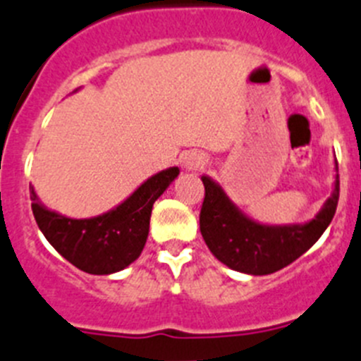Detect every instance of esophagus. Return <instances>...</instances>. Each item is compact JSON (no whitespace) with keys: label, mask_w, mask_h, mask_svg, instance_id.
I'll return each instance as SVG.
<instances>
[{"label":"esophagus","mask_w":361,"mask_h":361,"mask_svg":"<svg viewBox=\"0 0 361 361\" xmlns=\"http://www.w3.org/2000/svg\"><path fill=\"white\" fill-rule=\"evenodd\" d=\"M204 157L203 153H200V151H187V153L181 157V164H183L185 169L188 171H196L200 169V167H203L204 165Z\"/></svg>","instance_id":"1"}]
</instances>
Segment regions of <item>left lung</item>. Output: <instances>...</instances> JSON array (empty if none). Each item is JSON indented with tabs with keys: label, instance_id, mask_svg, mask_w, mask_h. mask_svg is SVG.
Here are the masks:
<instances>
[{
	"label": "left lung",
	"instance_id": "obj_1",
	"mask_svg": "<svg viewBox=\"0 0 361 361\" xmlns=\"http://www.w3.org/2000/svg\"><path fill=\"white\" fill-rule=\"evenodd\" d=\"M204 201L200 228L208 249L230 269L251 276H265L287 267L305 255L329 226L338 204V165L331 196L317 215L295 224H262L245 215L210 176H201Z\"/></svg>",
	"mask_w": 361,
	"mask_h": 361
}]
</instances>
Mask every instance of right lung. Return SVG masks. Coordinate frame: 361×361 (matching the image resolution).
Masks as SVG:
<instances>
[{
    "label": "right lung",
    "instance_id": "obj_1",
    "mask_svg": "<svg viewBox=\"0 0 361 361\" xmlns=\"http://www.w3.org/2000/svg\"><path fill=\"white\" fill-rule=\"evenodd\" d=\"M178 174V167L160 171L135 188L123 203L89 219L67 217L49 210L30 185L33 217L46 240L74 267L89 274H114L140 257L149 235L154 201Z\"/></svg>",
    "mask_w": 361,
    "mask_h": 361
}]
</instances>
